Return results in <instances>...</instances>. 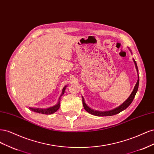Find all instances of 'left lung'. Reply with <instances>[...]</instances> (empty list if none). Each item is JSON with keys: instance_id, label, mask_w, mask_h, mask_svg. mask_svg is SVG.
Returning <instances> with one entry per match:
<instances>
[{"instance_id": "1", "label": "left lung", "mask_w": 154, "mask_h": 154, "mask_svg": "<svg viewBox=\"0 0 154 154\" xmlns=\"http://www.w3.org/2000/svg\"><path fill=\"white\" fill-rule=\"evenodd\" d=\"M130 52H131V50L130 49ZM132 53V52H131ZM134 60V62L135 63V66H136V68L137 70V76H138V79H137V82L136 83V85H135L134 88V90L132 91V92L131 93V94L130 95V96L128 97V99L126 100L123 104L121 105L120 106H119L117 108H116L113 110H111L109 111H105V112H101V111H97V110H94L92 109H91L89 106H87V105L85 103L84 98H83V97L82 96V101H83V107H84L85 110L91 114H92L94 116H113L115 114H117L123 111V110L126 109L127 108V107L131 104V103L132 102L135 96H136L137 91L138 90V87H139V74H138V68H137V63L135 61V60L133 58Z\"/></svg>"}]
</instances>
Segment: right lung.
I'll return each instance as SVG.
<instances>
[{
  "label": "right lung",
  "mask_w": 154,
  "mask_h": 154,
  "mask_svg": "<svg viewBox=\"0 0 154 154\" xmlns=\"http://www.w3.org/2000/svg\"><path fill=\"white\" fill-rule=\"evenodd\" d=\"M66 87H67V86H65L63 87V88L62 89V94H61V96H60V97H61L64 94V92H65V91H66ZM60 97L59 98L58 103L52 107H49V108H48V109H39V108H32V107H29V109L32 111L35 112H37V113H40V114H52L54 113L55 112H57L60 108Z\"/></svg>",
  "instance_id": "1"
}]
</instances>
